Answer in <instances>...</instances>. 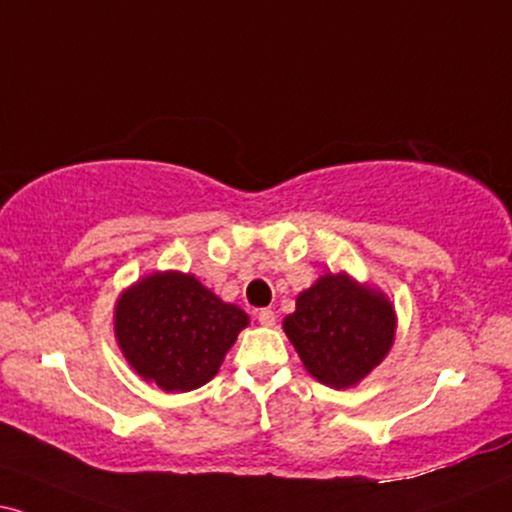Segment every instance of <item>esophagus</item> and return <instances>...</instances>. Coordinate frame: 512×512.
<instances>
[{
  "mask_svg": "<svg viewBox=\"0 0 512 512\" xmlns=\"http://www.w3.org/2000/svg\"><path fill=\"white\" fill-rule=\"evenodd\" d=\"M257 319H260L262 326H274L276 314L271 312V309H260V312H257Z\"/></svg>",
  "mask_w": 512,
  "mask_h": 512,
  "instance_id": "34e87169",
  "label": "esophagus"
}]
</instances>
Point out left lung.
I'll return each instance as SVG.
<instances>
[{
  "instance_id": "8db88e82",
  "label": "left lung",
  "mask_w": 512,
  "mask_h": 512,
  "mask_svg": "<svg viewBox=\"0 0 512 512\" xmlns=\"http://www.w3.org/2000/svg\"><path fill=\"white\" fill-rule=\"evenodd\" d=\"M283 331L319 383L349 387L371 373L392 347L394 309L383 293L345 274H326L297 297Z\"/></svg>"
}]
</instances>
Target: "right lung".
Masks as SVG:
<instances>
[{
	"mask_svg": "<svg viewBox=\"0 0 512 512\" xmlns=\"http://www.w3.org/2000/svg\"><path fill=\"white\" fill-rule=\"evenodd\" d=\"M245 326L243 309L177 271L144 278L115 307L122 354L141 378L167 392L196 390L215 378Z\"/></svg>",
	"mask_w": 512,
	"mask_h": 512,
	"instance_id": "add662e5",
	"label": "right lung"
}]
</instances>
